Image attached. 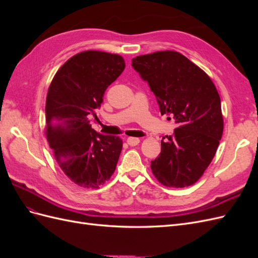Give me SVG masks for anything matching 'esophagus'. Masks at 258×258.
Listing matches in <instances>:
<instances>
[{"label": "esophagus", "mask_w": 258, "mask_h": 258, "mask_svg": "<svg viewBox=\"0 0 258 258\" xmlns=\"http://www.w3.org/2000/svg\"><path fill=\"white\" fill-rule=\"evenodd\" d=\"M127 143L130 146H136V145H138L140 143V139L139 138H132V137H130V138L127 139Z\"/></svg>", "instance_id": "esophagus-1"}]
</instances>
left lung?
I'll use <instances>...</instances> for the list:
<instances>
[{
  "label": "left lung",
  "instance_id": "obj_1",
  "mask_svg": "<svg viewBox=\"0 0 258 258\" xmlns=\"http://www.w3.org/2000/svg\"><path fill=\"white\" fill-rule=\"evenodd\" d=\"M132 68L147 83L161 115L173 118L172 136L151 161L158 181L182 188L196 183L212 161L223 135L220 95L210 77L176 51H157L132 59Z\"/></svg>",
  "mask_w": 258,
  "mask_h": 258
}]
</instances>
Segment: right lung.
<instances>
[{
    "instance_id": "add662e5",
    "label": "right lung",
    "mask_w": 258,
    "mask_h": 258,
    "mask_svg": "<svg viewBox=\"0 0 258 258\" xmlns=\"http://www.w3.org/2000/svg\"><path fill=\"white\" fill-rule=\"evenodd\" d=\"M124 67L119 54L83 51L59 69L49 86L46 136L64 174L84 188H98L116 169L122 140L98 134L90 117Z\"/></svg>"
}]
</instances>
